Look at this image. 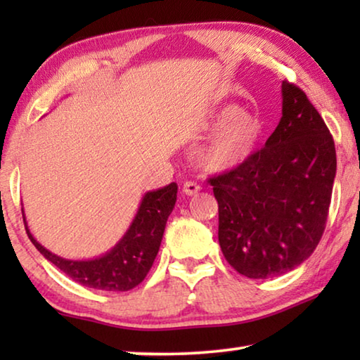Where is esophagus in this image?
<instances>
[{"label":"esophagus","instance_id":"34e87169","mask_svg":"<svg viewBox=\"0 0 360 360\" xmlns=\"http://www.w3.org/2000/svg\"><path fill=\"white\" fill-rule=\"evenodd\" d=\"M200 191H202V187H200L197 182H192V181H187V182H184V186H182V192L188 195V197L197 195Z\"/></svg>","mask_w":360,"mask_h":360}]
</instances>
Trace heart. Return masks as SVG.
I'll use <instances>...</instances> for the list:
<instances>
[{
	"instance_id": "b5f03b06",
	"label": "heart",
	"mask_w": 360,
	"mask_h": 360,
	"mask_svg": "<svg viewBox=\"0 0 360 360\" xmlns=\"http://www.w3.org/2000/svg\"><path fill=\"white\" fill-rule=\"evenodd\" d=\"M259 114L235 105H225L210 115L206 130H214L198 150V163L212 173L240 165L252 154L262 136Z\"/></svg>"
}]
</instances>
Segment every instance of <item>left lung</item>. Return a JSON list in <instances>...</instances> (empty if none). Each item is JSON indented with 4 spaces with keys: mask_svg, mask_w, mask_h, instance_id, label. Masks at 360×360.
Listing matches in <instances>:
<instances>
[{
    "mask_svg": "<svg viewBox=\"0 0 360 360\" xmlns=\"http://www.w3.org/2000/svg\"><path fill=\"white\" fill-rule=\"evenodd\" d=\"M283 115L264 149L211 178L219 245L248 278L284 275L303 264L326 229L337 155L333 138L303 90L283 81Z\"/></svg>",
    "mask_w": 360,
    "mask_h": 360,
    "instance_id": "8db88e82",
    "label": "left lung"
}]
</instances>
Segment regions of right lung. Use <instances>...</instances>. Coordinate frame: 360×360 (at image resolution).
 I'll return each mask as SVG.
<instances>
[{
  "instance_id": "obj_1",
  "label": "right lung",
  "mask_w": 360,
  "mask_h": 360,
  "mask_svg": "<svg viewBox=\"0 0 360 360\" xmlns=\"http://www.w3.org/2000/svg\"><path fill=\"white\" fill-rule=\"evenodd\" d=\"M176 193H178L176 182L146 192L124 236L108 252L94 259L72 260L60 257L36 241L27 225L25 212L22 210L23 222L28 238L32 240L34 248L49 262L66 273L72 281L98 290L125 292L136 288L154 264L168 216L174 208Z\"/></svg>"
}]
</instances>
